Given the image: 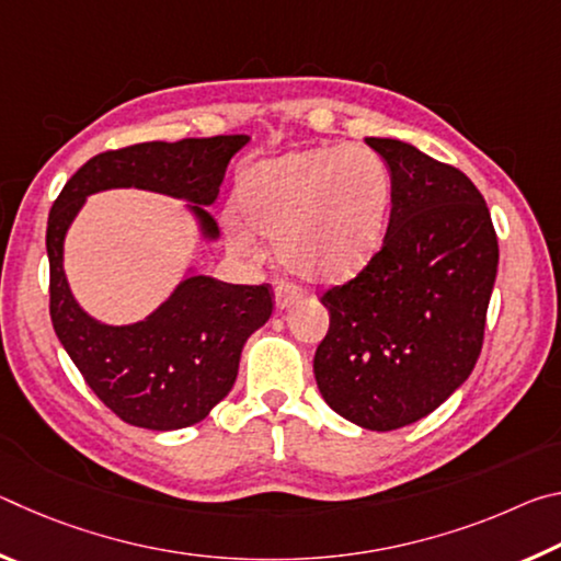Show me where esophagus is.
<instances>
[{"mask_svg":"<svg viewBox=\"0 0 561 561\" xmlns=\"http://www.w3.org/2000/svg\"><path fill=\"white\" fill-rule=\"evenodd\" d=\"M301 299V289L297 284H289V282H279L277 287H274V301H277L279 309H287L291 304H297Z\"/></svg>","mask_w":561,"mask_h":561,"instance_id":"obj_1","label":"esophagus"}]
</instances>
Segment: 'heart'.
Returning a JSON list of instances; mask_svg holds the SVG:
<instances>
[{
	"mask_svg": "<svg viewBox=\"0 0 561 561\" xmlns=\"http://www.w3.org/2000/svg\"><path fill=\"white\" fill-rule=\"evenodd\" d=\"M237 203L244 220L274 237L277 257L309 282H339L371 262L391 207V170L374 148L319 146L247 170ZM240 220L225 230L240 252L257 250Z\"/></svg>",
	"mask_w": 561,
	"mask_h": 561,
	"instance_id": "b5f03b06",
	"label": "heart"
}]
</instances>
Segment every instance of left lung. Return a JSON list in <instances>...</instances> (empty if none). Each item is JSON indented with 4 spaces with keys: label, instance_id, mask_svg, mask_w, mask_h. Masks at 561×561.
<instances>
[{
    "label": "left lung",
    "instance_id": "left-lung-1",
    "mask_svg": "<svg viewBox=\"0 0 561 561\" xmlns=\"http://www.w3.org/2000/svg\"><path fill=\"white\" fill-rule=\"evenodd\" d=\"M391 170L381 250L321 294L329 331L314 354L324 401L368 431L433 413L480 356L497 234L462 170L393 138H366Z\"/></svg>",
    "mask_w": 561,
    "mask_h": 561
}]
</instances>
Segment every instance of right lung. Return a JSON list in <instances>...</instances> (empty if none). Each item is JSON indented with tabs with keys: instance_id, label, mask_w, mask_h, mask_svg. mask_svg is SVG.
Segmentation results:
<instances>
[{
	"instance_id": "obj_1",
	"label": "right lung",
	"mask_w": 561,
	"mask_h": 561,
	"mask_svg": "<svg viewBox=\"0 0 561 561\" xmlns=\"http://www.w3.org/2000/svg\"><path fill=\"white\" fill-rule=\"evenodd\" d=\"M247 140L183 138L106 150L76 170L54 201L46 225L51 324L83 381L128 425L178 431L201 423L230 393L244 341L272 317V287L195 274L148 319L106 327L71 297L64 277L66 230L91 193L144 187L193 203L205 237H217L203 205L215 203L227 163Z\"/></svg>"
}]
</instances>
